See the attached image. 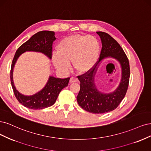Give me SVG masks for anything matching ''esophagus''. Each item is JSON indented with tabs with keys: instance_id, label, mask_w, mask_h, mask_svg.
<instances>
[{
	"instance_id": "esophagus-1",
	"label": "esophagus",
	"mask_w": 151,
	"mask_h": 151,
	"mask_svg": "<svg viewBox=\"0 0 151 151\" xmlns=\"http://www.w3.org/2000/svg\"><path fill=\"white\" fill-rule=\"evenodd\" d=\"M78 81V79L76 78H74V77H71L70 80V83H75V82H77Z\"/></svg>"
}]
</instances>
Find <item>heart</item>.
I'll return each mask as SVG.
<instances>
[{
  "label": "heart",
  "instance_id": "heart-1",
  "mask_svg": "<svg viewBox=\"0 0 151 151\" xmlns=\"http://www.w3.org/2000/svg\"><path fill=\"white\" fill-rule=\"evenodd\" d=\"M58 55L52 56L56 68L66 71L73 61L75 69L81 74L89 73L98 62L100 46L92 36L75 35L65 37L56 47Z\"/></svg>",
  "mask_w": 151,
  "mask_h": 151
}]
</instances>
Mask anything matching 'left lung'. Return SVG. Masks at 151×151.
Wrapping results in <instances>:
<instances>
[{
    "label": "left lung",
    "instance_id": "8db88e82",
    "mask_svg": "<svg viewBox=\"0 0 151 151\" xmlns=\"http://www.w3.org/2000/svg\"><path fill=\"white\" fill-rule=\"evenodd\" d=\"M96 33L102 44L99 61L89 73L78 76L80 90L76 99L85 110L93 114H104L115 110L124 98L129 86L130 67L128 58L119 44L107 33L101 31ZM108 57L114 58L120 63L121 80L114 92L105 94L96 88L94 76L101 62Z\"/></svg>",
    "mask_w": 151,
    "mask_h": 151
}]
</instances>
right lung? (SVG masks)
<instances>
[{
	"label": "right lung",
	"mask_w": 151,
	"mask_h": 151,
	"mask_svg": "<svg viewBox=\"0 0 151 151\" xmlns=\"http://www.w3.org/2000/svg\"><path fill=\"white\" fill-rule=\"evenodd\" d=\"M56 39L55 32L50 31H40L19 47L14 55L11 69L12 87L14 95L19 103L28 109L38 110L52 106L55 103L60 91L68 85L70 78L61 79L50 76L45 87L40 91L32 95H24L21 93L14 86L13 70L19 57L26 51H34L41 52L49 59H51L52 45Z\"/></svg>",
	"instance_id": "obj_1"
}]
</instances>
